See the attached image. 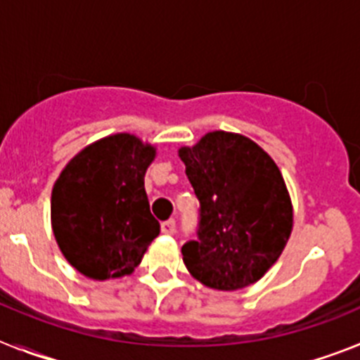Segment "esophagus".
<instances>
[{
	"label": "esophagus",
	"instance_id": "obj_1",
	"mask_svg": "<svg viewBox=\"0 0 360 360\" xmlns=\"http://www.w3.org/2000/svg\"><path fill=\"white\" fill-rule=\"evenodd\" d=\"M160 229L164 234H174V231H176V224H174V219H167V221H164V224L160 225Z\"/></svg>",
	"mask_w": 360,
	"mask_h": 360
}]
</instances>
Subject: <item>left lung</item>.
I'll return each mask as SVG.
<instances>
[{
    "mask_svg": "<svg viewBox=\"0 0 360 360\" xmlns=\"http://www.w3.org/2000/svg\"><path fill=\"white\" fill-rule=\"evenodd\" d=\"M178 157L200 200L198 240L182 247L189 274L214 290H240L278 262L294 227L281 171L249 136L209 131Z\"/></svg>",
    "mask_w": 360,
    "mask_h": 360,
    "instance_id": "1",
    "label": "left lung"
}]
</instances>
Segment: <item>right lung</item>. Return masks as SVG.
<instances>
[{
    "instance_id": "obj_1",
    "label": "right lung",
    "mask_w": 360,
    "mask_h": 360,
    "mask_svg": "<svg viewBox=\"0 0 360 360\" xmlns=\"http://www.w3.org/2000/svg\"><path fill=\"white\" fill-rule=\"evenodd\" d=\"M155 157L153 144L115 133L82 148L53 184V236L66 262L86 278L129 276L158 236L144 189Z\"/></svg>"
}]
</instances>
